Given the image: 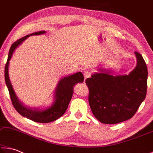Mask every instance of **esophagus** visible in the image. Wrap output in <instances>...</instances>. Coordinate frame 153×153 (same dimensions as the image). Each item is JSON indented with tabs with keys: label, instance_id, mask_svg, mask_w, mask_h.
I'll use <instances>...</instances> for the list:
<instances>
[{
	"label": "esophagus",
	"instance_id": "esophagus-1",
	"mask_svg": "<svg viewBox=\"0 0 153 153\" xmlns=\"http://www.w3.org/2000/svg\"><path fill=\"white\" fill-rule=\"evenodd\" d=\"M84 77H85V79H86V78H88V77H90V76H91V74H90V71H85V72H84Z\"/></svg>",
	"mask_w": 153,
	"mask_h": 153
}]
</instances>
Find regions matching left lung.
Here are the masks:
<instances>
[{
  "label": "left lung",
  "mask_w": 153,
  "mask_h": 153,
  "mask_svg": "<svg viewBox=\"0 0 153 153\" xmlns=\"http://www.w3.org/2000/svg\"><path fill=\"white\" fill-rule=\"evenodd\" d=\"M135 54L137 65L129 75L114 76L103 69L86 79L90 108L102 123L131 119L145 99L148 69L142 56L136 51Z\"/></svg>",
  "instance_id": "left-lung-1"
}]
</instances>
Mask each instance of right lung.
Here are the masks:
<instances>
[{
    "label": "right lung",
    "mask_w": 153,
    "mask_h": 153,
    "mask_svg": "<svg viewBox=\"0 0 153 153\" xmlns=\"http://www.w3.org/2000/svg\"><path fill=\"white\" fill-rule=\"evenodd\" d=\"M45 31H41L33 33L20 38L13 44L9 52L8 59L4 67V79L7 86L8 88L10 98H11L13 106L18 113L22 116L25 117L29 120L38 123H49L57 120L61 117L65 112L69 103L73 95V88L75 84L79 82H83L84 79V76L81 72L71 75V76L65 77L59 81L57 84L55 92V100L53 105L51 107L46 108V110L39 111L37 109H31L24 107L15 95L14 90L10 82L8 74V67L9 61L11 59L13 53L18 46L22 44L26 38L32 35H39L45 33Z\"/></svg>",
    "instance_id": "1"
}]
</instances>
